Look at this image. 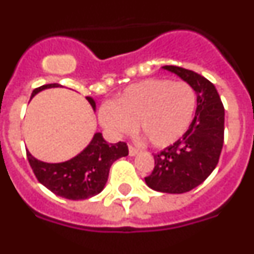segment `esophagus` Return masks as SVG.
I'll return each instance as SVG.
<instances>
[{
	"instance_id": "1",
	"label": "esophagus",
	"mask_w": 254,
	"mask_h": 254,
	"mask_svg": "<svg viewBox=\"0 0 254 254\" xmlns=\"http://www.w3.org/2000/svg\"><path fill=\"white\" fill-rule=\"evenodd\" d=\"M128 152H129V156H136V155L140 154V149H137V147L131 146V145H129Z\"/></svg>"
}]
</instances>
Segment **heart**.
<instances>
[{
    "label": "heart",
    "instance_id": "obj_1",
    "mask_svg": "<svg viewBox=\"0 0 254 254\" xmlns=\"http://www.w3.org/2000/svg\"><path fill=\"white\" fill-rule=\"evenodd\" d=\"M196 91L185 81L146 78L127 86L100 109L99 121L114 136L138 128L152 146L168 147L181 140L193 121Z\"/></svg>",
    "mask_w": 254,
    "mask_h": 254
}]
</instances>
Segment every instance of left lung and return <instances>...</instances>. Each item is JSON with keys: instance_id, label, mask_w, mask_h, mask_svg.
Instances as JSON below:
<instances>
[{"instance_id": "8db88e82", "label": "left lung", "mask_w": 254, "mask_h": 254, "mask_svg": "<svg viewBox=\"0 0 254 254\" xmlns=\"http://www.w3.org/2000/svg\"><path fill=\"white\" fill-rule=\"evenodd\" d=\"M161 68L193 87L197 108L185 136L154 155L155 168L145 182L154 190L185 193L201 185L216 168L224 143L225 111L216 87L207 78L178 66Z\"/></svg>"}]
</instances>
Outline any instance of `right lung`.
Segmentation results:
<instances>
[{"instance_id":"obj_1","label":"right lung","mask_w":254,"mask_h":254,"mask_svg":"<svg viewBox=\"0 0 254 254\" xmlns=\"http://www.w3.org/2000/svg\"><path fill=\"white\" fill-rule=\"evenodd\" d=\"M52 87H61V85L48 84L37 87L31 93V98ZM86 99L95 111V100L91 96H86ZM127 155L128 147L125 142L109 145L102 132H96L80 154L62 163L40 161L26 150L29 164L38 181L55 194L67 199H86L100 193L107 185L112 164Z\"/></svg>"}]
</instances>
